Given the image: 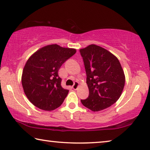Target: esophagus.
Returning <instances> with one entry per match:
<instances>
[{
	"label": "esophagus",
	"mask_w": 150,
	"mask_h": 150,
	"mask_svg": "<svg viewBox=\"0 0 150 150\" xmlns=\"http://www.w3.org/2000/svg\"><path fill=\"white\" fill-rule=\"evenodd\" d=\"M79 83L77 82V81H75V83H74V85H73V88L74 90H77V88L79 87Z\"/></svg>",
	"instance_id": "34e87169"
}]
</instances>
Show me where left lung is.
<instances>
[{
	"mask_svg": "<svg viewBox=\"0 0 150 150\" xmlns=\"http://www.w3.org/2000/svg\"><path fill=\"white\" fill-rule=\"evenodd\" d=\"M79 52L84 62L89 95L81 100L93 112L110 107L120 97L125 75L118 58L107 50L91 44Z\"/></svg>",
	"mask_w": 150,
	"mask_h": 150,
	"instance_id": "1",
	"label": "left lung"
}]
</instances>
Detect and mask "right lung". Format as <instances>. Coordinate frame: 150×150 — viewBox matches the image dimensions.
<instances>
[{"mask_svg": "<svg viewBox=\"0 0 150 150\" xmlns=\"http://www.w3.org/2000/svg\"><path fill=\"white\" fill-rule=\"evenodd\" d=\"M76 52L74 48L47 45L37 50L27 60L22 71V85L25 95L35 106L51 111L63 103L69 90L61 85L62 79L58 71Z\"/></svg>", "mask_w": 150, "mask_h": 150, "instance_id": "obj_1", "label": "right lung"}]
</instances>
